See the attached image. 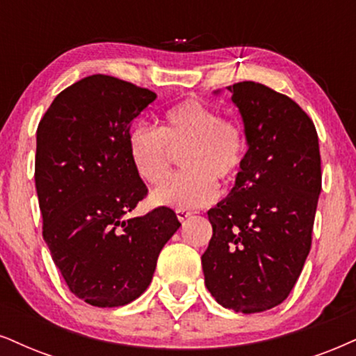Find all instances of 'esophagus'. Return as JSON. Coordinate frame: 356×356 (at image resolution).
Returning a JSON list of instances; mask_svg holds the SVG:
<instances>
[{
    "label": "esophagus",
    "instance_id": "esophagus-1",
    "mask_svg": "<svg viewBox=\"0 0 356 356\" xmlns=\"http://www.w3.org/2000/svg\"><path fill=\"white\" fill-rule=\"evenodd\" d=\"M177 216H178L179 221H185L186 218L191 216V211H190V209H185V208H178L177 209Z\"/></svg>",
    "mask_w": 356,
    "mask_h": 356
}]
</instances>
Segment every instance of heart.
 <instances>
[{
    "mask_svg": "<svg viewBox=\"0 0 356 356\" xmlns=\"http://www.w3.org/2000/svg\"><path fill=\"white\" fill-rule=\"evenodd\" d=\"M138 177L158 185L168 177L175 153H183L181 173L153 191V201L175 208H200L218 195V183L238 178L245 156L244 130L216 108L188 99L165 113L163 129L138 124L129 135Z\"/></svg>",
    "mask_w": 356,
    "mask_h": 356,
    "instance_id": "heart-1",
    "label": "heart"
}]
</instances>
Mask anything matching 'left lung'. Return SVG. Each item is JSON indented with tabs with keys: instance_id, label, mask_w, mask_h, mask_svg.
<instances>
[{
	"instance_id": "1",
	"label": "left lung",
	"mask_w": 356,
	"mask_h": 356,
	"mask_svg": "<svg viewBox=\"0 0 356 356\" xmlns=\"http://www.w3.org/2000/svg\"><path fill=\"white\" fill-rule=\"evenodd\" d=\"M248 138L229 196L208 211L213 236L201 256L211 296L234 312L282 304L312 245L322 191L318 135L287 95L259 82L227 87Z\"/></svg>"
}]
</instances>
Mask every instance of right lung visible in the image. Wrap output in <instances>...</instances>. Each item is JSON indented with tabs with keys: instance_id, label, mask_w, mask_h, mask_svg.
Listing matches in <instances>:
<instances>
[{
	"instance_id": "add662e5",
	"label": "right lung",
	"mask_w": 356,
	"mask_h": 356,
	"mask_svg": "<svg viewBox=\"0 0 356 356\" xmlns=\"http://www.w3.org/2000/svg\"><path fill=\"white\" fill-rule=\"evenodd\" d=\"M155 99L95 74L60 92L38 125L42 238L69 291L90 305L120 307L142 296L181 226L166 206L129 218L148 193L130 156V127Z\"/></svg>"
}]
</instances>
